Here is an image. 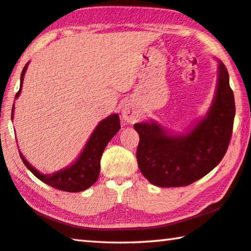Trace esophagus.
Masks as SVG:
<instances>
[{
	"mask_svg": "<svg viewBox=\"0 0 251 251\" xmlns=\"http://www.w3.org/2000/svg\"><path fill=\"white\" fill-rule=\"evenodd\" d=\"M122 116L126 122H133L136 118V114H135L134 109L129 105H125L122 109Z\"/></svg>",
	"mask_w": 251,
	"mask_h": 251,
	"instance_id": "esophagus-1",
	"label": "esophagus"
}]
</instances>
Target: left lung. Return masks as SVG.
<instances>
[{"mask_svg":"<svg viewBox=\"0 0 251 251\" xmlns=\"http://www.w3.org/2000/svg\"><path fill=\"white\" fill-rule=\"evenodd\" d=\"M234 114L229 74L220 62L213 104L189 134L170 136L155 123L134 125L140 135L136 157L142 174L163 188L185 186L200 180L224 158L232 136Z\"/></svg>","mask_w":251,"mask_h":251,"instance_id":"1","label":"left lung"}]
</instances>
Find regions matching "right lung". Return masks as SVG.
I'll use <instances>...</instances> for the list:
<instances>
[{"instance_id": "obj_1", "label": "right lung", "mask_w": 251, "mask_h": 251, "mask_svg": "<svg viewBox=\"0 0 251 251\" xmlns=\"http://www.w3.org/2000/svg\"><path fill=\"white\" fill-rule=\"evenodd\" d=\"M27 63L25 66L21 74V83H20V90L15 95V98L19 97L20 91L23 83V77H25ZM14 104L12 107L11 119H13ZM119 128H121V122L117 114L110 115L104 121L99 123L96 129L94 130L89 141L87 142L86 147L83 149L82 153L77 161L73 165L62 171L46 176L38 172L37 170L29 164L22 154L20 153L23 163L32 172L39 180L47 183L48 185L52 186L54 189L67 191V192H80L86 189L90 188L95 182L97 181L99 172H100V158L102 152H104L106 145L114 137Z\"/></svg>"}]
</instances>
